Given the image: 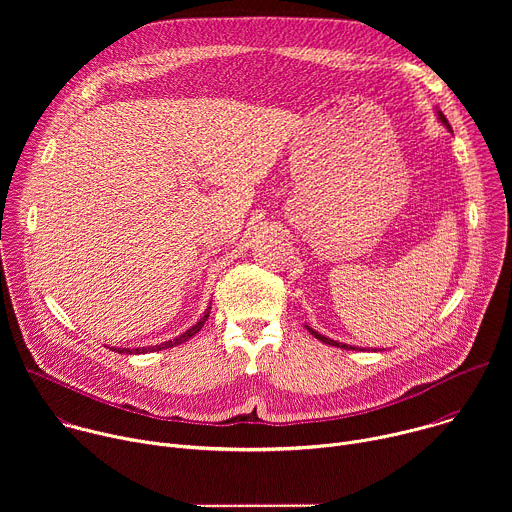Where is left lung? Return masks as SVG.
I'll use <instances>...</instances> for the list:
<instances>
[{"label":"left lung","instance_id":"left-lung-1","mask_svg":"<svg viewBox=\"0 0 512 512\" xmlns=\"http://www.w3.org/2000/svg\"><path fill=\"white\" fill-rule=\"evenodd\" d=\"M437 117H440V121L452 131V127H450V123H448V119H446V115L442 113V111H437ZM308 328V332L314 336V338H318V340H322L324 344H330V346H336V348H346V350H356V346H348V344H342V342H336V340H332V338H326V336H322V334H318L316 330H312L310 326H306Z\"/></svg>","mask_w":512,"mask_h":512}]
</instances>
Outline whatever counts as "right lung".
<instances>
[{"mask_svg": "<svg viewBox=\"0 0 512 512\" xmlns=\"http://www.w3.org/2000/svg\"><path fill=\"white\" fill-rule=\"evenodd\" d=\"M208 314H210V308L204 312V316L190 328V330H186L184 334H180L178 338H174V340H168V342H164V344H156V346H143V348H111V350H115V352H127V354H145V352H156V350H162V348H172V346H176V344H182V342H186V340H190L196 332H200V328L204 326V322H206V318H208Z\"/></svg>", "mask_w": 512, "mask_h": 512, "instance_id": "1", "label": "right lung"}]
</instances>
